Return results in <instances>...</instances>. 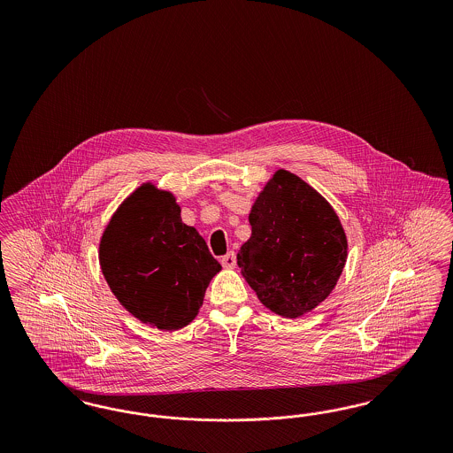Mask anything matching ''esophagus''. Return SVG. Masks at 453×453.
Listing matches in <instances>:
<instances>
[{"instance_id":"34e87169","label":"esophagus","mask_w":453,"mask_h":453,"mask_svg":"<svg viewBox=\"0 0 453 453\" xmlns=\"http://www.w3.org/2000/svg\"><path fill=\"white\" fill-rule=\"evenodd\" d=\"M220 263H222L224 268H234L236 266V255H234V251H229L227 255H224L222 259H220Z\"/></svg>"}]
</instances>
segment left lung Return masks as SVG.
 Masks as SVG:
<instances>
[{
  "instance_id": "obj_1",
  "label": "left lung",
  "mask_w": 453,
  "mask_h": 453,
  "mask_svg": "<svg viewBox=\"0 0 453 453\" xmlns=\"http://www.w3.org/2000/svg\"><path fill=\"white\" fill-rule=\"evenodd\" d=\"M237 266L272 312L296 319L331 294L346 263L345 231L333 207L299 176L279 170L251 212Z\"/></svg>"
}]
</instances>
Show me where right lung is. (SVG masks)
Listing matches in <instances>:
<instances>
[{
	"label": "right lung",
	"instance_id": "right-lung-1",
	"mask_svg": "<svg viewBox=\"0 0 453 453\" xmlns=\"http://www.w3.org/2000/svg\"><path fill=\"white\" fill-rule=\"evenodd\" d=\"M180 212L170 192L146 183L124 200L100 241V266L113 296L132 316L163 331L194 321L220 272Z\"/></svg>",
	"mask_w": 453,
	"mask_h": 453
}]
</instances>
